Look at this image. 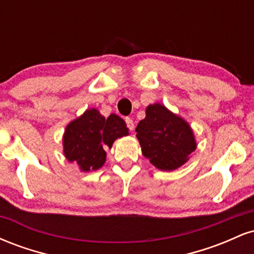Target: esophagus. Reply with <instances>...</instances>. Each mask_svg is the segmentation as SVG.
<instances>
[{"mask_svg": "<svg viewBox=\"0 0 254 254\" xmlns=\"http://www.w3.org/2000/svg\"><path fill=\"white\" fill-rule=\"evenodd\" d=\"M125 122H127V129H129L130 131H132L133 127H135V124H133L132 119H131V118H127V119H125Z\"/></svg>", "mask_w": 254, "mask_h": 254, "instance_id": "esophagus-1", "label": "esophagus"}]
</instances>
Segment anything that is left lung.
I'll list each match as a JSON object with an SVG mask.
<instances>
[{
	"label": "left lung",
	"mask_w": 254,
	"mask_h": 254,
	"mask_svg": "<svg viewBox=\"0 0 254 254\" xmlns=\"http://www.w3.org/2000/svg\"><path fill=\"white\" fill-rule=\"evenodd\" d=\"M142 154L161 171H174L196 150L191 127L161 104L149 105L136 127Z\"/></svg>",
	"instance_id": "1"
}]
</instances>
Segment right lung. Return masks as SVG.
I'll list each match as a JSON object with an SVG mask.
<instances>
[{"label": "right lung", "mask_w": 254, "mask_h": 254, "mask_svg": "<svg viewBox=\"0 0 254 254\" xmlns=\"http://www.w3.org/2000/svg\"><path fill=\"white\" fill-rule=\"evenodd\" d=\"M129 135L127 124L117 115L105 118L97 109H89L65 127L63 153L81 171H97L106 161V148L117 138Z\"/></svg>", "instance_id": "right-lung-1"}]
</instances>
